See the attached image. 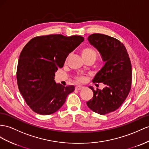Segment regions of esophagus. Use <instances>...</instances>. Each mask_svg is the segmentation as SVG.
Here are the masks:
<instances>
[{"instance_id": "34e87169", "label": "esophagus", "mask_w": 149, "mask_h": 149, "mask_svg": "<svg viewBox=\"0 0 149 149\" xmlns=\"http://www.w3.org/2000/svg\"><path fill=\"white\" fill-rule=\"evenodd\" d=\"M83 88L82 86H77L75 87V89L76 90H81Z\"/></svg>"}]
</instances>
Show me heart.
Masks as SVG:
<instances>
[{
  "label": "heart",
  "mask_w": 149,
  "mask_h": 149,
  "mask_svg": "<svg viewBox=\"0 0 149 149\" xmlns=\"http://www.w3.org/2000/svg\"><path fill=\"white\" fill-rule=\"evenodd\" d=\"M81 56L84 60L87 59H93L94 60H96L97 54L96 51L92 48L90 47H86L83 48L81 50ZM68 60V57L65 60V63H67ZM76 81L79 82H83L86 81V77L85 76H77L75 77Z\"/></svg>",
  "instance_id": "heart-1"
}]
</instances>
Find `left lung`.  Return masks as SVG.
<instances>
[{
  "label": "left lung",
  "mask_w": 149,
  "mask_h": 149,
  "mask_svg": "<svg viewBox=\"0 0 149 149\" xmlns=\"http://www.w3.org/2000/svg\"><path fill=\"white\" fill-rule=\"evenodd\" d=\"M88 41L105 62L93 82L103 83L105 87L95 91L90 86L93 97L87 105L94 112L104 115L116 111L127 97L132 84V64L127 49L116 38L94 33L88 37Z\"/></svg>",
  "instance_id": "left-lung-1"
}]
</instances>
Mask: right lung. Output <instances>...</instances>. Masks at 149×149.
Masks as SVG:
<instances>
[{
  "label": "right lung",
  "instance_id": "obj_1",
  "mask_svg": "<svg viewBox=\"0 0 149 149\" xmlns=\"http://www.w3.org/2000/svg\"><path fill=\"white\" fill-rule=\"evenodd\" d=\"M84 40L81 36L49 35L33 38L25 45L17 67L18 88L27 104L42 115L62 107L74 86L56 84L55 72L62 68L69 53Z\"/></svg>",
  "mask_w": 149,
  "mask_h": 149
}]
</instances>
